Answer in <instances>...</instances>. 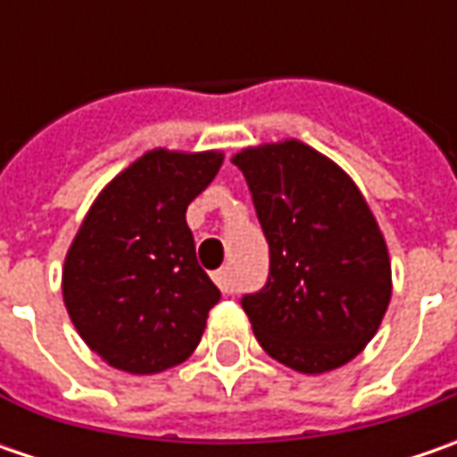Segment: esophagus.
Masks as SVG:
<instances>
[{
    "label": "esophagus",
    "instance_id": "34e87169",
    "mask_svg": "<svg viewBox=\"0 0 457 457\" xmlns=\"http://www.w3.org/2000/svg\"><path fill=\"white\" fill-rule=\"evenodd\" d=\"M213 282L219 285V290L223 292V295H231V292H234V277H231V270H228V267L213 272Z\"/></svg>",
    "mask_w": 457,
    "mask_h": 457
}]
</instances>
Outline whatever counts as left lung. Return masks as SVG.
I'll list each match as a JSON object with an SVG mask.
<instances>
[{
	"mask_svg": "<svg viewBox=\"0 0 457 457\" xmlns=\"http://www.w3.org/2000/svg\"><path fill=\"white\" fill-rule=\"evenodd\" d=\"M270 244V277L244 295L259 345L303 374L333 371L377 336L392 264L353 180L297 139L234 154Z\"/></svg>",
	"mask_w": 457,
	"mask_h": 457,
	"instance_id": "8db88e82",
	"label": "left lung"
}]
</instances>
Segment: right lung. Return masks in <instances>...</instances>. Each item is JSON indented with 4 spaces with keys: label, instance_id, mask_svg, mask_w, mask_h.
Here are the masks:
<instances>
[{
    "label": "right lung",
    "instance_id": "right-lung-1",
    "mask_svg": "<svg viewBox=\"0 0 457 457\" xmlns=\"http://www.w3.org/2000/svg\"><path fill=\"white\" fill-rule=\"evenodd\" d=\"M220 162V152H147L101 190L80 223L62 267V300L109 366L157 374L201 343L220 292L195 259L185 211Z\"/></svg>",
    "mask_w": 457,
    "mask_h": 457
}]
</instances>
